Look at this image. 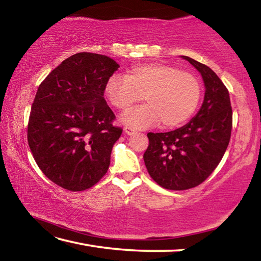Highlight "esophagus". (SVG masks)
Returning a JSON list of instances; mask_svg holds the SVG:
<instances>
[{
	"label": "esophagus",
	"mask_w": 261,
	"mask_h": 261,
	"mask_svg": "<svg viewBox=\"0 0 261 261\" xmlns=\"http://www.w3.org/2000/svg\"><path fill=\"white\" fill-rule=\"evenodd\" d=\"M124 132L127 136H132V135H135L137 131L135 129H132V127H130V126H124Z\"/></svg>",
	"instance_id": "obj_1"
}]
</instances>
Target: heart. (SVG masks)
Masks as SVG:
<instances>
[{
  "label": "heart",
  "instance_id": "heart-1",
  "mask_svg": "<svg viewBox=\"0 0 261 261\" xmlns=\"http://www.w3.org/2000/svg\"><path fill=\"white\" fill-rule=\"evenodd\" d=\"M105 94L114 107L126 110L143 99L146 103L125 112L122 123L146 129L161 121L166 127L178 126L191 116L200 99V84L191 73L162 63L131 68L125 77L108 79Z\"/></svg>",
  "mask_w": 261,
  "mask_h": 261
}]
</instances>
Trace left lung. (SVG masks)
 Instances as JSON below:
<instances>
[{
    "label": "left lung",
    "instance_id": "obj_1",
    "mask_svg": "<svg viewBox=\"0 0 261 261\" xmlns=\"http://www.w3.org/2000/svg\"><path fill=\"white\" fill-rule=\"evenodd\" d=\"M201 74L204 101L191 121L174 131L148 132L144 162L148 174L160 187L188 190L197 187L213 173L230 140L232 110L227 87L213 70L180 56Z\"/></svg>",
    "mask_w": 261,
    "mask_h": 261
}]
</instances>
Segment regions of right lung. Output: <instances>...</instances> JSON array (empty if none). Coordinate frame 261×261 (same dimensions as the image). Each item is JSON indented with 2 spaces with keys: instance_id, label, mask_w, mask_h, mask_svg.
Here are the masks:
<instances>
[{
  "instance_id": "right-lung-1",
  "label": "right lung",
  "mask_w": 261,
  "mask_h": 261,
  "mask_svg": "<svg viewBox=\"0 0 261 261\" xmlns=\"http://www.w3.org/2000/svg\"><path fill=\"white\" fill-rule=\"evenodd\" d=\"M120 68L108 56L78 53L39 86L31 108L28 141L37 165L51 182L83 191L107 173L122 129L103 98L108 79Z\"/></svg>"
}]
</instances>
